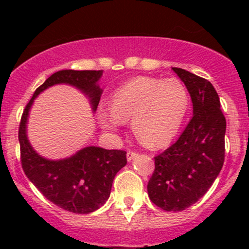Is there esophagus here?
<instances>
[{"label": "esophagus", "mask_w": 249, "mask_h": 249, "mask_svg": "<svg viewBox=\"0 0 249 249\" xmlns=\"http://www.w3.org/2000/svg\"><path fill=\"white\" fill-rule=\"evenodd\" d=\"M137 155H139V154H137L136 152H134V150H127V153H126L127 161H131V160L134 159V158H136Z\"/></svg>", "instance_id": "esophagus-1"}]
</instances>
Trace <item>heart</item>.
Here are the masks:
<instances>
[{"label":"heart","instance_id":"1","mask_svg":"<svg viewBox=\"0 0 249 249\" xmlns=\"http://www.w3.org/2000/svg\"><path fill=\"white\" fill-rule=\"evenodd\" d=\"M189 106V92L177 78L139 77L113 94L112 110L100 109L99 120L110 131L132 120L140 142L145 147L160 148L179 132Z\"/></svg>","mask_w":249,"mask_h":249}]
</instances>
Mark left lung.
I'll return each instance as SVG.
<instances>
[{"label": "left lung", "instance_id": "1", "mask_svg": "<svg viewBox=\"0 0 249 249\" xmlns=\"http://www.w3.org/2000/svg\"><path fill=\"white\" fill-rule=\"evenodd\" d=\"M189 91L192 120L171 147L154 158L149 199L165 211H183L206 194L225 157L227 120L214 87L205 78L172 67Z\"/></svg>", "mask_w": 249, "mask_h": 249}]
</instances>
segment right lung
I'll return each instance as SVG.
<instances>
[{
    "label": "right lung",
    "mask_w": 249,
    "mask_h": 249,
    "mask_svg": "<svg viewBox=\"0 0 249 249\" xmlns=\"http://www.w3.org/2000/svg\"><path fill=\"white\" fill-rule=\"evenodd\" d=\"M101 76L102 71L55 72L34 92L19 125L20 159L26 177L49 201L79 214L94 212L108 200L115 175L127 162L126 152L91 145L66 159L48 160L37 154L30 144L26 123L34 100L55 84H70L82 90L90 99L92 110H96L102 94V89L97 85Z\"/></svg>",
    "instance_id": "add662e5"
}]
</instances>
